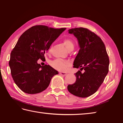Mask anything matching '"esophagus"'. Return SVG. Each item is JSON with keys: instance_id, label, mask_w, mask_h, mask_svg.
I'll return each instance as SVG.
<instances>
[{"instance_id": "1", "label": "esophagus", "mask_w": 123, "mask_h": 123, "mask_svg": "<svg viewBox=\"0 0 123 123\" xmlns=\"http://www.w3.org/2000/svg\"><path fill=\"white\" fill-rule=\"evenodd\" d=\"M59 73L60 75H67V74H68L66 72H59Z\"/></svg>"}]
</instances>
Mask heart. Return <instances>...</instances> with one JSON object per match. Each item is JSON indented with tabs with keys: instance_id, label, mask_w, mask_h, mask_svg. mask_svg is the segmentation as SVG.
Masks as SVG:
<instances>
[{
	"instance_id": "heart-1",
	"label": "heart",
	"mask_w": 123,
	"mask_h": 123,
	"mask_svg": "<svg viewBox=\"0 0 123 123\" xmlns=\"http://www.w3.org/2000/svg\"><path fill=\"white\" fill-rule=\"evenodd\" d=\"M63 44L67 50L74 48V44L71 38H66L63 40ZM49 51L50 52V49ZM50 65L53 68L60 71H64L71 65V62L68 61H62L57 59L50 62Z\"/></svg>"
}]
</instances>
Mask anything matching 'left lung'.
<instances>
[{"label":"left lung","instance_id":"left-lung-1","mask_svg":"<svg viewBox=\"0 0 123 123\" xmlns=\"http://www.w3.org/2000/svg\"><path fill=\"white\" fill-rule=\"evenodd\" d=\"M77 38L80 48L74 59L73 68L84 70L75 73V82L68 86V92L80 98L94 94L104 81L109 71V58L105 45L98 36L84 28L68 30Z\"/></svg>","mask_w":123,"mask_h":123}]
</instances>
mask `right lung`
<instances>
[{
  "label": "right lung",
  "mask_w": 123,
  "mask_h": 123,
  "mask_svg": "<svg viewBox=\"0 0 123 123\" xmlns=\"http://www.w3.org/2000/svg\"><path fill=\"white\" fill-rule=\"evenodd\" d=\"M65 29L36 25L21 35L11 53L9 65L14 81L22 91L30 94L43 92L58 74L50 65L41 66L37 61L45 60L44 54Z\"/></svg>",
  "instance_id": "1"
}]
</instances>
